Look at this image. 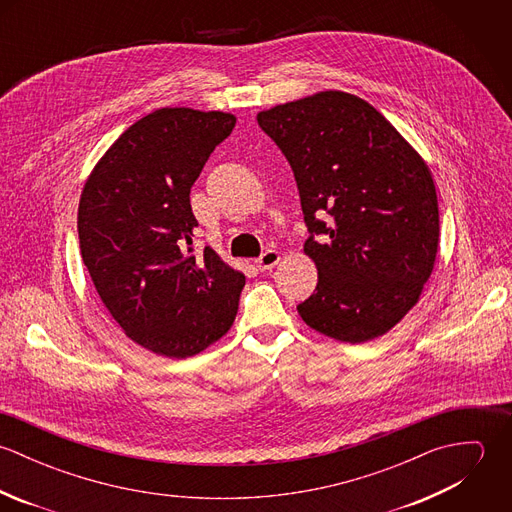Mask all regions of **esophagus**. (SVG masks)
<instances>
[{
	"mask_svg": "<svg viewBox=\"0 0 512 512\" xmlns=\"http://www.w3.org/2000/svg\"><path fill=\"white\" fill-rule=\"evenodd\" d=\"M280 262V252L276 250H266L258 260H256V268L258 270H272L276 264Z\"/></svg>",
	"mask_w": 512,
	"mask_h": 512,
	"instance_id": "esophagus-1",
	"label": "esophagus"
}]
</instances>
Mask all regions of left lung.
<instances>
[{
  "label": "left lung",
  "instance_id": "1",
  "mask_svg": "<svg viewBox=\"0 0 512 512\" xmlns=\"http://www.w3.org/2000/svg\"><path fill=\"white\" fill-rule=\"evenodd\" d=\"M258 124L292 165L311 232L303 252L319 280L297 313L341 343L388 333L418 303L438 256L428 163L374 106L341 90L262 110Z\"/></svg>",
  "mask_w": 512,
  "mask_h": 512
}]
</instances>
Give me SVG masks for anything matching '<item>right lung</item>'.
Instances as JSON below:
<instances>
[{"label":"right lung","instance_id":"add662e5","mask_svg":"<svg viewBox=\"0 0 512 512\" xmlns=\"http://www.w3.org/2000/svg\"><path fill=\"white\" fill-rule=\"evenodd\" d=\"M232 114L159 108L94 165L78 203L82 262L122 331L147 351L187 359L234 323L244 274L213 248L191 254L189 193Z\"/></svg>","mask_w":512,"mask_h":512}]
</instances>
